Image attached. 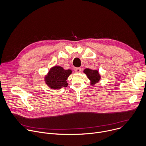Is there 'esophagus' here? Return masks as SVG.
Masks as SVG:
<instances>
[{"label":"esophagus","instance_id":"esophagus-1","mask_svg":"<svg viewBox=\"0 0 146 146\" xmlns=\"http://www.w3.org/2000/svg\"><path fill=\"white\" fill-rule=\"evenodd\" d=\"M74 71L76 73H79L81 72V68H75L74 69Z\"/></svg>","mask_w":146,"mask_h":146}]
</instances>
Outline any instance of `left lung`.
<instances>
[{
	"mask_svg": "<svg viewBox=\"0 0 146 146\" xmlns=\"http://www.w3.org/2000/svg\"><path fill=\"white\" fill-rule=\"evenodd\" d=\"M84 73L86 74L88 78L91 80V84L94 85L96 83L100 80V75L98 71L97 70H93L89 68H86L83 71Z\"/></svg>",
	"mask_w": 146,
	"mask_h": 146,
	"instance_id": "obj_1",
	"label": "left lung"
}]
</instances>
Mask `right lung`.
Returning a JSON list of instances; mask_svg holds the SVG:
<instances>
[{
    "instance_id": "1",
    "label": "right lung",
    "mask_w": 146,
    "mask_h": 146,
    "mask_svg": "<svg viewBox=\"0 0 146 146\" xmlns=\"http://www.w3.org/2000/svg\"><path fill=\"white\" fill-rule=\"evenodd\" d=\"M71 73V70H66L60 66H55L50 70L45 76V82L53 89H60L62 87H66L68 85L66 80Z\"/></svg>"
}]
</instances>
